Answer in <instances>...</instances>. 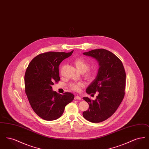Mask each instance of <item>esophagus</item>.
<instances>
[{
  "label": "esophagus",
  "instance_id": "obj_1",
  "mask_svg": "<svg viewBox=\"0 0 149 149\" xmlns=\"http://www.w3.org/2000/svg\"><path fill=\"white\" fill-rule=\"evenodd\" d=\"M75 99H76V100H81V98L80 97L78 96V95H77V96L75 97Z\"/></svg>",
  "mask_w": 149,
  "mask_h": 149
}]
</instances>
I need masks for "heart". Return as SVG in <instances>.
<instances>
[{"mask_svg":"<svg viewBox=\"0 0 149 149\" xmlns=\"http://www.w3.org/2000/svg\"><path fill=\"white\" fill-rule=\"evenodd\" d=\"M74 63L75 64L77 68L81 72H85V76L88 79H92L94 75L93 71L88 70L89 68V64L83 58H78L74 60ZM64 66L61 67L60 69V72L63 71ZM84 86V84L82 82H73L70 84V87L72 90L76 92H79L80 90V88Z\"/></svg>","mask_w":149,"mask_h":149,"instance_id":"heart-1","label":"heart"}]
</instances>
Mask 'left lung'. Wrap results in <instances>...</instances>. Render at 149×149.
<instances>
[{
  "label": "left lung",
  "mask_w": 149,
  "mask_h": 149,
  "mask_svg": "<svg viewBox=\"0 0 149 149\" xmlns=\"http://www.w3.org/2000/svg\"><path fill=\"white\" fill-rule=\"evenodd\" d=\"M83 54L96 59L99 68L86 90L88 94L97 92L98 95L95 100L83 98L89 106L83 116L86 120L99 123L109 118L120 105L125 94L126 72L120 59L109 51L95 49Z\"/></svg>",
  "instance_id": "1"
}]
</instances>
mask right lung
<instances>
[{"label": "right lung", "instance_id": "add662e5", "mask_svg": "<svg viewBox=\"0 0 149 149\" xmlns=\"http://www.w3.org/2000/svg\"><path fill=\"white\" fill-rule=\"evenodd\" d=\"M70 52H48L35 57L29 64L24 76L25 92L36 113L46 120L60 117L65 106L74 99L69 92L60 94L52 91V85L60 80L58 66L71 56Z\"/></svg>", "mask_w": 149, "mask_h": 149}]
</instances>
